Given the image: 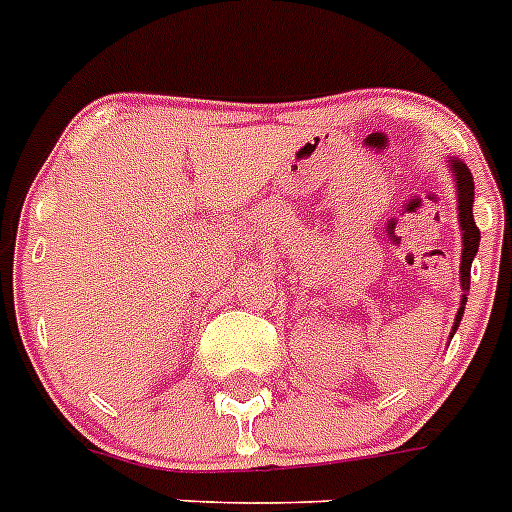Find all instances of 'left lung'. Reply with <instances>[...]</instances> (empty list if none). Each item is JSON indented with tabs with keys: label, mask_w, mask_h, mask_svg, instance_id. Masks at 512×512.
<instances>
[{
	"label": "left lung",
	"mask_w": 512,
	"mask_h": 512,
	"mask_svg": "<svg viewBox=\"0 0 512 512\" xmlns=\"http://www.w3.org/2000/svg\"><path fill=\"white\" fill-rule=\"evenodd\" d=\"M451 167L456 172V188H459V221H461V239H464V252H461V288L469 291V275H471V260L479 250V226L471 213V203H474V177H471L469 167L461 159H451ZM466 296L461 299V309L453 322V332L459 327L461 317H464ZM451 332V337H453Z\"/></svg>",
	"instance_id": "left-lung-1"
}]
</instances>
